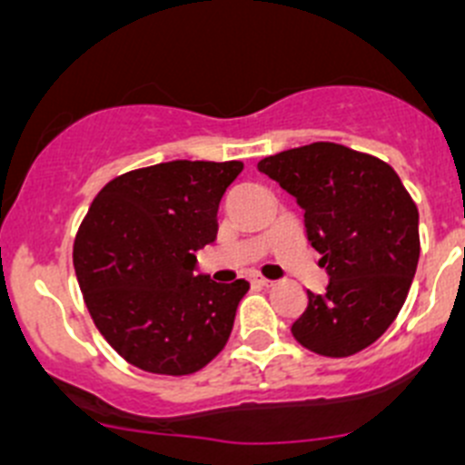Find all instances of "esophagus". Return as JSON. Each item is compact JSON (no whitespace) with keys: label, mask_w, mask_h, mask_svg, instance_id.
Here are the masks:
<instances>
[{"label":"esophagus","mask_w":465,"mask_h":465,"mask_svg":"<svg viewBox=\"0 0 465 465\" xmlns=\"http://www.w3.org/2000/svg\"><path fill=\"white\" fill-rule=\"evenodd\" d=\"M250 282H252L254 286H272V282L266 280V277H262V275H252L250 277Z\"/></svg>","instance_id":"esophagus-1"}]
</instances>
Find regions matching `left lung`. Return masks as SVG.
Masks as SVG:
<instances>
[{
  "instance_id": "8db88e82",
  "label": "left lung",
  "mask_w": 465,
  "mask_h": 465,
  "mask_svg": "<svg viewBox=\"0 0 465 465\" xmlns=\"http://www.w3.org/2000/svg\"><path fill=\"white\" fill-rule=\"evenodd\" d=\"M259 172L296 197L307 241L328 272L292 325L305 349L346 358L397 319L420 259L418 206L392 167L332 142L263 158Z\"/></svg>"
}]
</instances>
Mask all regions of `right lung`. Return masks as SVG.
<instances>
[{
	"mask_svg": "<svg viewBox=\"0 0 465 465\" xmlns=\"http://www.w3.org/2000/svg\"><path fill=\"white\" fill-rule=\"evenodd\" d=\"M241 172L238 160H173L95 194L73 266L95 328L134 367L194 374L227 344L250 284L197 275L194 252L218 238L220 199Z\"/></svg>",
	"mask_w": 465,
	"mask_h": 465,
	"instance_id": "1",
	"label": "right lung"
}]
</instances>
